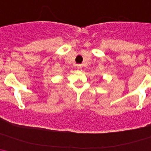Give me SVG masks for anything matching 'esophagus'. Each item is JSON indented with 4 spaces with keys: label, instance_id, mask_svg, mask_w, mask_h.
<instances>
[{
    "label": "esophagus",
    "instance_id": "obj_1",
    "mask_svg": "<svg viewBox=\"0 0 151 151\" xmlns=\"http://www.w3.org/2000/svg\"><path fill=\"white\" fill-rule=\"evenodd\" d=\"M81 66H79V65H78V66H76V69H77V70H80V69H81Z\"/></svg>",
    "mask_w": 151,
    "mask_h": 151
}]
</instances>
